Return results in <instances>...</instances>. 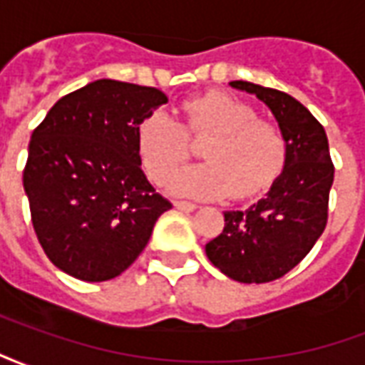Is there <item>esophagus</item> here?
I'll list each match as a JSON object with an SVG mask.
<instances>
[{"label": "esophagus", "instance_id": "obj_1", "mask_svg": "<svg viewBox=\"0 0 365 365\" xmlns=\"http://www.w3.org/2000/svg\"><path fill=\"white\" fill-rule=\"evenodd\" d=\"M174 207L175 209H180V211H187V213L197 209V205H195V203H190V201H174Z\"/></svg>", "mask_w": 365, "mask_h": 365}]
</instances>
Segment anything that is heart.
<instances>
[{"label":"heart","mask_w":365,"mask_h":365,"mask_svg":"<svg viewBox=\"0 0 365 365\" xmlns=\"http://www.w3.org/2000/svg\"><path fill=\"white\" fill-rule=\"evenodd\" d=\"M136 152L152 182L190 156L187 140H201V164L180 170L170 182L175 195L215 199L230 191L248 199L268 190L282 172L287 140L275 123L258 119L252 105L225 91H207L182 103V125L166 111H152L136 127Z\"/></svg>","instance_id":"b5f03b06"}]
</instances>
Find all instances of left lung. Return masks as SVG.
<instances>
[{
    "mask_svg": "<svg viewBox=\"0 0 365 365\" xmlns=\"http://www.w3.org/2000/svg\"><path fill=\"white\" fill-rule=\"evenodd\" d=\"M230 86L272 109L287 140V156L268 195L246 211H227L225 229L205 252L235 282H274L311 252L327 227L334 164L324 128L295 97L242 80Z\"/></svg>",
    "mask_w": 365,
    "mask_h": 365,
    "instance_id": "left-lung-1",
    "label": "left lung"
}]
</instances>
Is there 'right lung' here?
Here are the masks:
<instances>
[{
	"label": "right lung",
	"mask_w": 365,
	"mask_h": 365,
	"mask_svg": "<svg viewBox=\"0 0 365 365\" xmlns=\"http://www.w3.org/2000/svg\"><path fill=\"white\" fill-rule=\"evenodd\" d=\"M168 97L97 80L60 97L33 130L23 187L48 260L82 282L113 279L138 258L172 203L146 180L136 127Z\"/></svg>",
	"instance_id": "add662e5"
}]
</instances>
